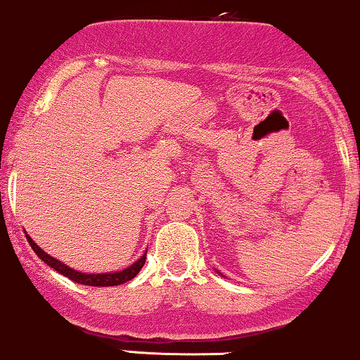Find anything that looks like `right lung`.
Instances as JSON below:
<instances>
[{
    "label": "right lung",
    "instance_id": "add662e5",
    "mask_svg": "<svg viewBox=\"0 0 360 360\" xmlns=\"http://www.w3.org/2000/svg\"><path fill=\"white\" fill-rule=\"evenodd\" d=\"M27 236V240L30 243V246H32L33 251L37 252V256L40 257L41 261H44L45 264H49L50 268H53L55 271L63 274V276H67L69 280L75 281V283H80V285H87V286H117V285H122V283L133 280L134 276L139 273V269L143 268V264H145L146 261V252L143 255L136 263H133L129 266V268L122 269V271H116V273H97V274H87V273H80V271H75V269L69 268L67 264H63L62 261L55 259L50 255H46L41 248L37 246V243L30 238L28 234Z\"/></svg>",
    "mask_w": 360,
    "mask_h": 360
}]
</instances>
